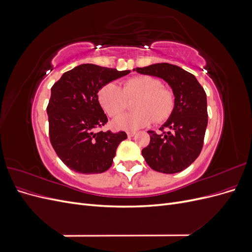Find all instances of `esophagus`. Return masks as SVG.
<instances>
[{
	"label": "esophagus",
	"instance_id": "esophagus-1",
	"mask_svg": "<svg viewBox=\"0 0 252 252\" xmlns=\"http://www.w3.org/2000/svg\"><path fill=\"white\" fill-rule=\"evenodd\" d=\"M134 134H135V132H134V131H128V132H127L128 138H131V136H133Z\"/></svg>",
	"mask_w": 252,
	"mask_h": 252
}]
</instances>
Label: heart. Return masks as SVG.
<instances>
[{"mask_svg": "<svg viewBox=\"0 0 252 252\" xmlns=\"http://www.w3.org/2000/svg\"><path fill=\"white\" fill-rule=\"evenodd\" d=\"M134 101L136 110L125 112L116 118L112 125L120 130H138L156 120L163 123L168 120L175 108L173 91L163 86V82L154 75L140 74L127 79L122 88L114 82H108L98 89L97 101L109 117L123 111L128 98L138 96Z\"/></svg>", "mask_w": 252, "mask_h": 252, "instance_id": "1", "label": "heart"}]
</instances>
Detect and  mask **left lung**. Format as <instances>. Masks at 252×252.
I'll use <instances>...</instances> for the list:
<instances>
[{
  "instance_id": "obj_1",
  "label": "left lung",
  "mask_w": 252,
  "mask_h": 252,
  "mask_svg": "<svg viewBox=\"0 0 252 252\" xmlns=\"http://www.w3.org/2000/svg\"><path fill=\"white\" fill-rule=\"evenodd\" d=\"M136 72L165 80L172 88L175 108L158 134L147 131L150 142L142 155L150 168L163 173L186 169L200 156L208 123L207 98L194 75L177 65L158 63L135 68ZM165 128L169 132L166 133Z\"/></svg>"
}]
</instances>
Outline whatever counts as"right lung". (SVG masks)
<instances>
[{
    "instance_id": "1",
    "label": "right lung",
    "mask_w": 252,
    "mask_h": 252,
    "mask_svg": "<svg viewBox=\"0 0 252 252\" xmlns=\"http://www.w3.org/2000/svg\"><path fill=\"white\" fill-rule=\"evenodd\" d=\"M129 72L82 64L53 84L47 106L49 140L68 168L84 174L102 173L110 168L119 144L127 139V134L94 132L108 122L97 101V91L104 84Z\"/></svg>"
}]
</instances>
